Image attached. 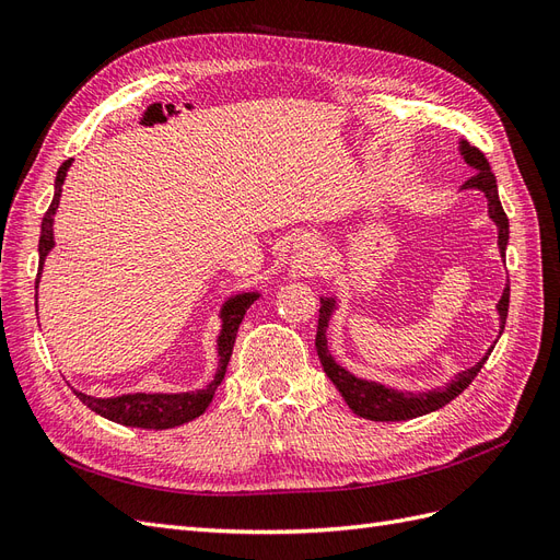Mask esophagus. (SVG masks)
<instances>
[{"label":"esophagus","instance_id":"esophagus-1","mask_svg":"<svg viewBox=\"0 0 560 560\" xmlns=\"http://www.w3.org/2000/svg\"><path fill=\"white\" fill-rule=\"evenodd\" d=\"M311 261H313V259H311Z\"/></svg>","mask_w":560,"mask_h":560}]
</instances>
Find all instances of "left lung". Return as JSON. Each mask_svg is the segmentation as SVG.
Returning <instances> with one entry per match:
<instances>
[{
  "label": "left lung",
  "mask_w": 560,
  "mask_h": 560,
  "mask_svg": "<svg viewBox=\"0 0 560 560\" xmlns=\"http://www.w3.org/2000/svg\"><path fill=\"white\" fill-rule=\"evenodd\" d=\"M460 154H463L465 163L469 167H474V175L463 184V189H479V191L486 194L488 214L498 226V247H500V254L504 257L506 243H510V219H506V214L502 210L495 175L490 173L488 159L483 156V151H479L477 147H471L469 142L463 140L460 142ZM319 303H322V306H319L317 336H315V348H317V354H319V362H322V366H325V374L331 378V383L336 385L338 393H341V397L346 399L350 409L358 413L360 418H366V420H381V422L411 420V418H418V416H425V413L442 409V406H446L451 399L460 395L465 387H469V383L477 378L481 366L486 364L488 354L493 352V346H490L488 352L477 364L465 369L463 374H457L444 387L428 389V393H401V389L352 376L350 371H346L341 364H336V360L331 358V352L327 348V327H329V317L336 308V299L322 296ZM506 311H510V287H504L502 299L498 301L500 334L504 329Z\"/></svg>",
  "instance_id": "1"
}]
</instances>
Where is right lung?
Instances as JSON below:
<instances>
[{
  "label": "right lung",
  "instance_id": "1",
  "mask_svg": "<svg viewBox=\"0 0 560 560\" xmlns=\"http://www.w3.org/2000/svg\"><path fill=\"white\" fill-rule=\"evenodd\" d=\"M72 159L65 161L58 167L56 175V194L54 200L42 219V235H39V273H37V284H39V276H42V266L46 254L54 249L56 241H54V214L60 206V194H62V184L67 177V171H70ZM259 299V292H245V294H235L231 296L224 306H222V331H219L217 338V354H219V366L217 374L212 378L210 385H206L202 389H196V393H177V395H163V393H135V395H121V397H91L83 395L79 389H74V395L89 406L91 411H95L97 416H103L107 420L118 422V425L126 428H142V430H167V428H177L184 425L198 416L206 413V409L210 406L214 389L219 387V383L224 381L226 374V364L231 360L233 352V343H235V334H238L241 322L247 313V308L252 306L254 301Z\"/></svg>",
  "mask_w": 560,
  "mask_h": 560
}]
</instances>
